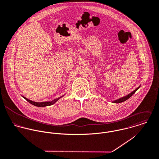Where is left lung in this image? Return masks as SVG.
<instances>
[{
  "label": "left lung",
  "instance_id": "left-lung-1",
  "mask_svg": "<svg viewBox=\"0 0 159 159\" xmlns=\"http://www.w3.org/2000/svg\"><path fill=\"white\" fill-rule=\"evenodd\" d=\"M141 86H139L136 90H134L133 92H132L131 93H129V95H126V96H125V97H122V98H120V99H118V100H115V101H114L113 102V103H121V102H125V101H126V100H127L128 99H129L139 89V87H140Z\"/></svg>",
  "mask_w": 159,
  "mask_h": 159
}]
</instances>
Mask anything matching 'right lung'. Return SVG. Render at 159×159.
<instances>
[{"label":"right lung","mask_w":159,"mask_h":159,"mask_svg":"<svg viewBox=\"0 0 159 159\" xmlns=\"http://www.w3.org/2000/svg\"><path fill=\"white\" fill-rule=\"evenodd\" d=\"M27 102H28L36 106V107H46V106H50V105H53L54 103H56L59 98H61V97H59V98H57L56 99H54V100L52 101H51V102H33L31 100H30L28 99H27L26 98H25V97H23Z\"/></svg>","instance_id":"1"}]
</instances>
